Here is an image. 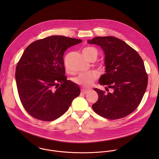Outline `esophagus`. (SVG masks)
<instances>
[{"label": "esophagus", "mask_w": 159, "mask_h": 159, "mask_svg": "<svg viewBox=\"0 0 159 159\" xmlns=\"http://www.w3.org/2000/svg\"><path fill=\"white\" fill-rule=\"evenodd\" d=\"M89 91H90V90H89V89H81V93H84V94H86V93H88V92H89Z\"/></svg>", "instance_id": "1"}]
</instances>
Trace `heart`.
<instances>
[{
  "instance_id": "b5f03b06",
  "label": "heart",
  "mask_w": 159,
  "mask_h": 159,
  "mask_svg": "<svg viewBox=\"0 0 159 159\" xmlns=\"http://www.w3.org/2000/svg\"><path fill=\"white\" fill-rule=\"evenodd\" d=\"M83 54L84 57L89 61H91L92 59H95L96 60L98 56L97 50L95 48L91 46L85 48L83 50ZM98 76V74L97 73V72L95 71H92L88 73H83L80 74L78 76L75 77L73 79V81L77 84H79L85 88H88L90 87L93 84V83L96 80Z\"/></svg>"
}]
</instances>
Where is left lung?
<instances>
[{"label":"left lung","instance_id":"1","mask_svg":"<svg viewBox=\"0 0 159 159\" xmlns=\"http://www.w3.org/2000/svg\"><path fill=\"white\" fill-rule=\"evenodd\" d=\"M88 43L100 46L105 54V73L99 79L101 85L112 92L95 88L98 100L93 111L108 119H117L134 112L139 105L148 86L144 62L136 51L125 42L112 36L97 37Z\"/></svg>","mask_w":159,"mask_h":159}]
</instances>
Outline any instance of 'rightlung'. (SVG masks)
<instances>
[{"instance_id": "right-lung-1", "label": "right lung", "mask_w": 159, "mask_h": 159, "mask_svg": "<svg viewBox=\"0 0 159 159\" xmlns=\"http://www.w3.org/2000/svg\"><path fill=\"white\" fill-rule=\"evenodd\" d=\"M81 40L54 35L28 46L18 62L15 78L25 111L35 119L54 120L65 113L80 94L79 86L67 80L63 56Z\"/></svg>"}]
</instances>
